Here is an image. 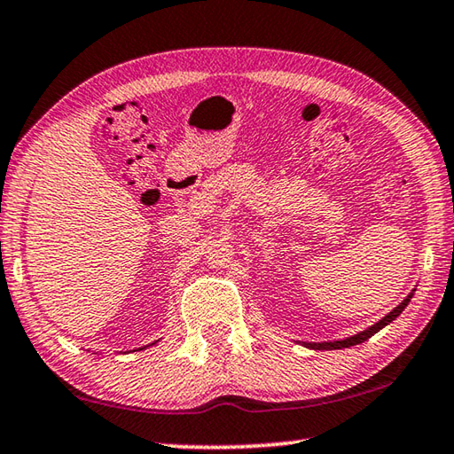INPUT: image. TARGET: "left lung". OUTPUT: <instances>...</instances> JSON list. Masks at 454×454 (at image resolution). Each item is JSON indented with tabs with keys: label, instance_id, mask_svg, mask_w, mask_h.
Here are the masks:
<instances>
[{
	"label": "left lung",
	"instance_id": "1",
	"mask_svg": "<svg viewBox=\"0 0 454 454\" xmlns=\"http://www.w3.org/2000/svg\"><path fill=\"white\" fill-rule=\"evenodd\" d=\"M409 301H411V296L406 298V301H403L401 304H398L393 312L387 314V317H384L380 322H376L374 326L366 328L364 333H360V334H356V336H350V338H347V340H336V342H322V344H306V347H310V348H317V350H336V348H348V347H355V344H360V342L368 340V338H371L372 334L379 333L380 328L387 326L388 322H393V320L398 317V314H401V312L406 309V304H409Z\"/></svg>",
	"mask_w": 454,
	"mask_h": 454
}]
</instances>
